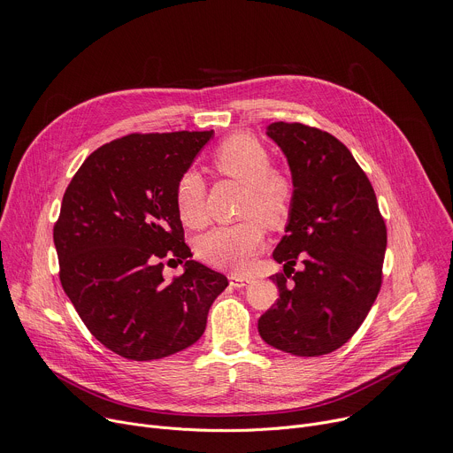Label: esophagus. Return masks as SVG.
Wrapping results in <instances>:
<instances>
[{"instance_id":"obj_1","label":"esophagus","mask_w":453,"mask_h":453,"mask_svg":"<svg viewBox=\"0 0 453 453\" xmlns=\"http://www.w3.org/2000/svg\"><path fill=\"white\" fill-rule=\"evenodd\" d=\"M229 283L233 287H236V289H240V287H245L248 283H251V278L250 276H242V274H231L229 276Z\"/></svg>"}]
</instances>
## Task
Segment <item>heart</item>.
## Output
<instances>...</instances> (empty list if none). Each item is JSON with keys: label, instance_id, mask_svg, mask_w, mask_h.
I'll use <instances>...</instances> for the list:
<instances>
[{"label": "heart", "instance_id": "heart-1", "mask_svg": "<svg viewBox=\"0 0 453 453\" xmlns=\"http://www.w3.org/2000/svg\"><path fill=\"white\" fill-rule=\"evenodd\" d=\"M211 166L219 175L243 184L240 215L255 219L211 229L198 240L196 251L210 265L245 271L264 243V229L257 221L267 227L283 226L293 210L295 184L289 175L271 168L269 150L250 134H236L224 141L213 153ZM175 203L186 226L203 224V182L198 173L186 172L179 179Z\"/></svg>", "mask_w": 453, "mask_h": 453}]
</instances>
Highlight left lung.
<instances>
[{
    "label": "left lung",
    "instance_id": "1",
    "mask_svg": "<svg viewBox=\"0 0 453 453\" xmlns=\"http://www.w3.org/2000/svg\"><path fill=\"white\" fill-rule=\"evenodd\" d=\"M265 135L289 164L295 202L273 253L283 264V274L271 276L280 298L258 333L278 350L323 356L352 338L378 298L387 227L343 142L300 122H273ZM298 259L304 269L295 272Z\"/></svg>",
    "mask_w": 453,
    "mask_h": 453
}]
</instances>
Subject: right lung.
Here are the masks:
<instances>
[{
	"instance_id": "1",
	"label": "right lung",
	"mask_w": 453,
	"mask_h": 453,
	"mask_svg": "<svg viewBox=\"0 0 453 453\" xmlns=\"http://www.w3.org/2000/svg\"><path fill=\"white\" fill-rule=\"evenodd\" d=\"M210 132L127 135L96 150L68 184L54 243L61 285L88 331L111 352L135 361L191 347L229 285L184 243L179 179ZM186 261L173 282L161 260Z\"/></svg>"
}]
</instances>
